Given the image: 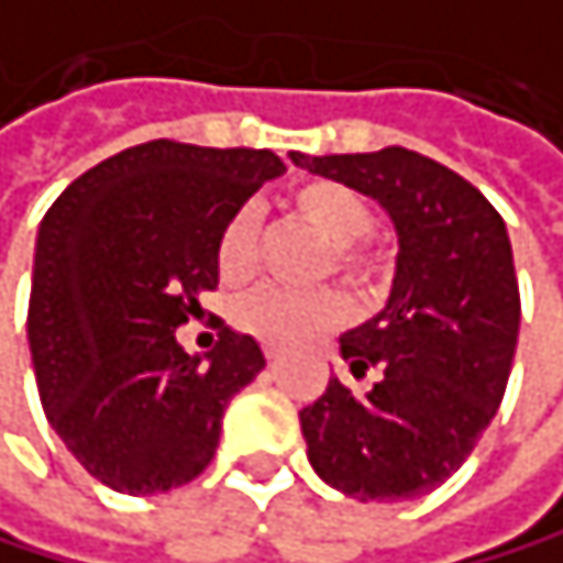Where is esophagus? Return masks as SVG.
I'll list each match as a JSON object with an SVG mask.
<instances>
[{
  "label": "esophagus",
  "instance_id": "obj_1",
  "mask_svg": "<svg viewBox=\"0 0 563 563\" xmlns=\"http://www.w3.org/2000/svg\"><path fill=\"white\" fill-rule=\"evenodd\" d=\"M263 353H266V360L273 363V360H279V345H273V342H266V350H263Z\"/></svg>",
  "mask_w": 563,
  "mask_h": 563
}]
</instances>
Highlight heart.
Wrapping results in <instances>:
<instances>
[{
	"instance_id": "b5f03b06",
	"label": "heart",
	"mask_w": 563,
	"mask_h": 563,
	"mask_svg": "<svg viewBox=\"0 0 563 563\" xmlns=\"http://www.w3.org/2000/svg\"><path fill=\"white\" fill-rule=\"evenodd\" d=\"M294 210L305 218L324 242L335 249V266L356 279L369 276V263L356 242H363L374 228V210L353 194L350 186L318 179L294 189ZM255 239H258V213L255 207H239L221 228L218 239V269L224 279H245L255 266ZM345 314V305L335 290H284V287H252L231 305V318L242 332L266 342H300L321 329H329Z\"/></svg>"
}]
</instances>
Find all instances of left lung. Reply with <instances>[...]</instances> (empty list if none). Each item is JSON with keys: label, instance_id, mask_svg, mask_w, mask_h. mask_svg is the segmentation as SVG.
Wrapping results in <instances>:
<instances>
[{"label": "left lung", "instance_id": "8db88e82", "mask_svg": "<svg viewBox=\"0 0 563 563\" xmlns=\"http://www.w3.org/2000/svg\"><path fill=\"white\" fill-rule=\"evenodd\" d=\"M290 162L377 200L398 258L384 311L339 339V377L300 411L314 474L360 501L419 498L464 464L501 405L519 339V284L501 213L408 148Z\"/></svg>", "mask_w": 563, "mask_h": 563}]
</instances>
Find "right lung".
Instances as JSON below:
<instances>
[{
    "instance_id": "1",
    "label": "right lung",
    "mask_w": 563,
    "mask_h": 563,
    "mask_svg": "<svg viewBox=\"0 0 563 563\" xmlns=\"http://www.w3.org/2000/svg\"><path fill=\"white\" fill-rule=\"evenodd\" d=\"M284 176L266 148L148 141L78 176L37 231L26 339L51 429L123 495L189 485L213 460L228 401L266 366L221 329L189 356L176 329L218 287L221 228Z\"/></svg>"
}]
</instances>
